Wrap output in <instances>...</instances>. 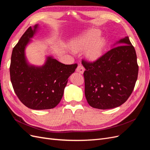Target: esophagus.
Here are the masks:
<instances>
[{
    "instance_id": "1",
    "label": "esophagus",
    "mask_w": 150,
    "mask_h": 150,
    "mask_svg": "<svg viewBox=\"0 0 150 150\" xmlns=\"http://www.w3.org/2000/svg\"><path fill=\"white\" fill-rule=\"evenodd\" d=\"M76 71L79 72L81 74H83L84 71V68L82 65H79L76 68Z\"/></svg>"
}]
</instances>
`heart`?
Segmentation results:
<instances>
[{
	"label": "heart",
	"instance_id": "obj_1",
	"mask_svg": "<svg viewBox=\"0 0 150 150\" xmlns=\"http://www.w3.org/2000/svg\"><path fill=\"white\" fill-rule=\"evenodd\" d=\"M101 32L97 29H89L79 38L72 40L71 47L74 52L84 51L86 57L94 61L100 57L106 46L105 39L99 38Z\"/></svg>",
	"mask_w": 150,
	"mask_h": 150
}]
</instances>
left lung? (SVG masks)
I'll return each mask as SVG.
<instances>
[{"mask_svg": "<svg viewBox=\"0 0 150 150\" xmlns=\"http://www.w3.org/2000/svg\"><path fill=\"white\" fill-rule=\"evenodd\" d=\"M98 60H82L85 96L89 105L100 110L121 106L130 96L138 74L135 49L128 36L120 39Z\"/></svg>", "mask_w": 150, "mask_h": 150, "instance_id": "left-lung-1", "label": "left lung"}]
</instances>
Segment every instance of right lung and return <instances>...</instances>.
<instances>
[{"instance_id": "1", "label": "right lung", "mask_w": 150, "mask_h": 150, "mask_svg": "<svg viewBox=\"0 0 150 150\" xmlns=\"http://www.w3.org/2000/svg\"><path fill=\"white\" fill-rule=\"evenodd\" d=\"M38 24L29 27L12 50L10 66L11 81L19 100L35 110L55 108L62 98L69 77L78 64L66 65L52 56L41 66L31 65L25 49L37 33Z\"/></svg>"}]
</instances>
